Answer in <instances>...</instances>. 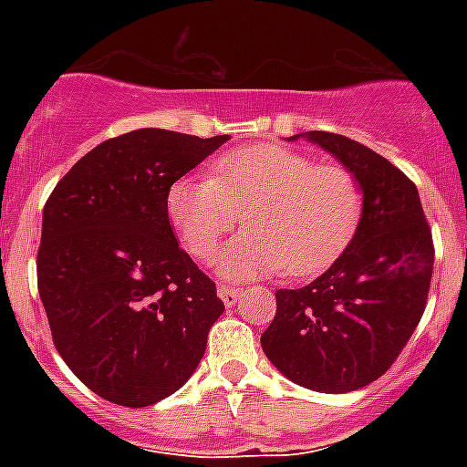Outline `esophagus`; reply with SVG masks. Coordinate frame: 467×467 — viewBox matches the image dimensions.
<instances>
[{
	"label": "esophagus",
	"mask_w": 467,
	"mask_h": 467,
	"mask_svg": "<svg viewBox=\"0 0 467 467\" xmlns=\"http://www.w3.org/2000/svg\"><path fill=\"white\" fill-rule=\"evenodd\" d=\"M218 296L227 307H233L234 303H237V298L242 296V288H234V285H218Z\"/></svg>",
	"instance_id": "34e87169"
}]
</instances>
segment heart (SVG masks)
<instances>
[{
	"label": "heart",
	"instance_id": "b5f03b06",
	"mask_svg": "<svg viewBox=\"0 0 467 467\" xmlns=\"http://www.w3.org/2000/svg\"><path fill=\"white\" fill-rule=\"evenodd\" d=\"M361 211V186L347 167L315 164L276 142L233 150L213 161L211 176H182L167 191L169 223L198 259L244 215L247 233L215 259L227 278L327 269L354 237Z\"/></svg>",
	"mask_w": 467,
	"mask_h": 467
}]
</instances>
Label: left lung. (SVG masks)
<instances>
[{
  "label": "left lung",
  "instance_id": "left-lung-1",
  "mask_svg": "<svg viewBox=\"0 0 467 467\" xmlns=\"http://www.w3.org/2000/svg\"><path fill=\"white\" fill-rule=\"evenodd\" d=\"M298 138L356 176L361 223L322 276L276 291L262 348L288 380L339 395L378 380L405 348L427 306L434 244L417 186L395 164L344 135L310 130L288 140Z\"/></svg>",
  "mask_w": 467,
  "mask_h": 467
}]
</instances>
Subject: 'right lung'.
Instances as JSON below:
<instances>
[{
  "mask_svg": "<svg viewBox=\"0 0 467 467\" xmlns=\"http://www.w3.org/2000/svg\"><path fill=\"white\" fill-rule=\"evenodd\" d=\"M227 140L119 135L77 161L43 208L38 293L55 348L113 405L150 407L179 390L225 310L171 233L167 191Z\"/></svg>",
  "mask_w": 467,
  "mask_h": 467,
  "instance_id": "obj_1",
  "label": "right lung"
}]
</instances>
